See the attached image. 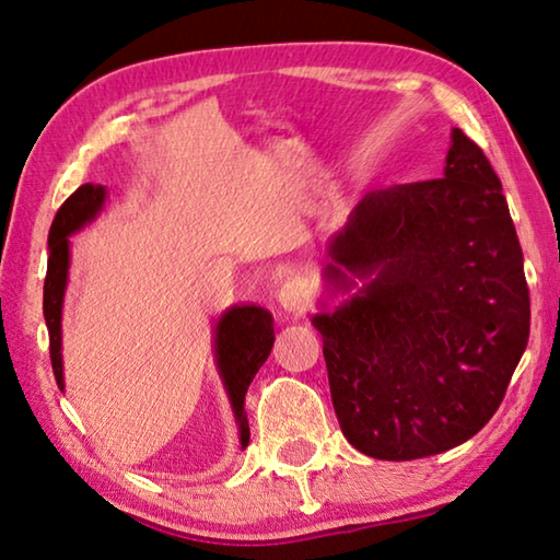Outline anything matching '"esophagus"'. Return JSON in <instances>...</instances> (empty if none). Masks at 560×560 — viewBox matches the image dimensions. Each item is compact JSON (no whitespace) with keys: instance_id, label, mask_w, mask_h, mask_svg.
<instances>
[{"instance_id":"34e87169","label":"esophagus","mask_w":560,"mask_h":560,"mask_svg":"<svg viewBox=\"0 0 560 560\" xmlns=\"http://www.w3.org/2000/svg\"><path fill=\"white\" fill-rule=\"evenodd\" d=\"M279 303L283 311H289V314H306L311 303H314V283L303 277L289 279L279 291Z\"/></svg>"}]
</instances>
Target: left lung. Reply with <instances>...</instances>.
<instances>
[{
    "instance_id": "1",
    "label": "left lung",
    "mask_w": 560,
    "mask_h": 560,
    "mask_svg": "<svg viewBox=\"0 0 560 560\" xmlns=\"http://www.w3.org/2000/svg\"><path fill=\"white\" fill-rule=\"evenodd\" d=\"M324 338L340 430L407 462L474 438L528 343L524 254L481 148L452 130L440 179L373 189L330 236ZM343 295L330 310L327 301Z\"/></svg>"
}]
</instances>
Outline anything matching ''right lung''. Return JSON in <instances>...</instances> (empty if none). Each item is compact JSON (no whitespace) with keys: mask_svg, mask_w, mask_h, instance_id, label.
<instances>
[{"mask_svg":"<svg viewBox=\"0 0 560 560\" xmlns=\"http://www.w3.org/2000/svg\"><path fill=\"white\" fill-rule=\"evenodd\" d=\"M106 187L81 185L56 212L49 230V264L44 281V318L49 328V350L56 385L63 390V358H61V314L63 296L69 287L71 240L69 236L96 220L106 205ZM273 346V318L267 308L242 303L226 308L214 326V363L230 395V405L240 428L242 450L249 444V420L244 412V397L249 383L259 373Z\"/></svg>","mask_w":560,"mask_h":560,"instance_id":"1","label":"right lung"}]
</instances>
